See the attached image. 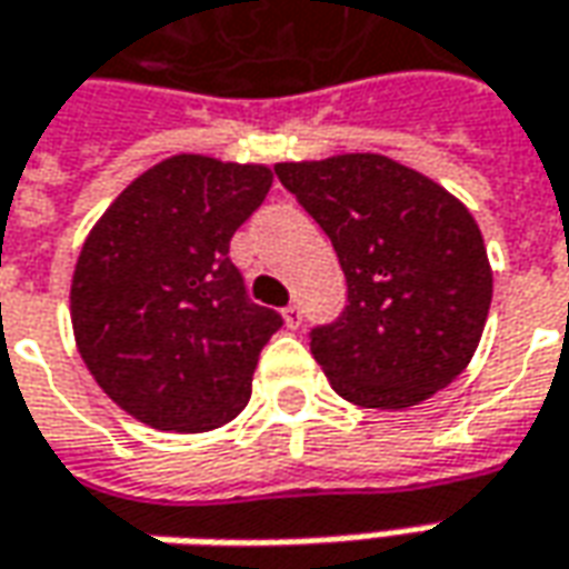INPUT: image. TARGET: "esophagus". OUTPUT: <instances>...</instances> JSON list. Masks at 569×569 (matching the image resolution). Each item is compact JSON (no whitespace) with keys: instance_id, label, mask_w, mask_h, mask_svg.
Instances as JSON below:
<instances>
[{"instance_id":"esophagus-1","label":"esophagus","mask_w":569,"mask_h":569,"mask_svg":"<svg viewBox=\"0 0 569 569\" xmlns=\"http://www.w3.org/2000/svg\"><path fill=\"white\" fill-rule=\"evenodd\" d=\"M300 322H303V310L291 303V307H284V326L288 329H300Z\"/></svg>"}]
</instances>
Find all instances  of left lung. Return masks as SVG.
<instances>
[{"mask_svg":"<svg viewBox=\"0 0 569 569\" xmlns=\"http://www.w3.org/2000/svg\"><path fill=\"white\" fill-rule=\"evenodd\" d=\"M276 174L329 234L347 278L345 312L310 341L331 388L372 410H407L448 388L491 307L470 209L379 152L278 162Z\"/></svg>","mask_w":569,"mask_h":569,"instance_id":"1","label":"left lung"}]
</instances>
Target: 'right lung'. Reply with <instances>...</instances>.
<instances>
[{"label":"right lung","instance_id":"1","mask_svg":"<svg viewBox=\"0 0 569 569\" xmlns=\"http://www.w3.org/2000/svg\"><path fill=\"white\" fill-rule=\"evenodd\" d=\"M269 187V166L178 152L133 178L90 228L71 276L74 341L133 419L212 432L247 407L281 316L247 297L228 247Z\"/></svg>","mask_w":569,"mask_h":569}]
</instances>
